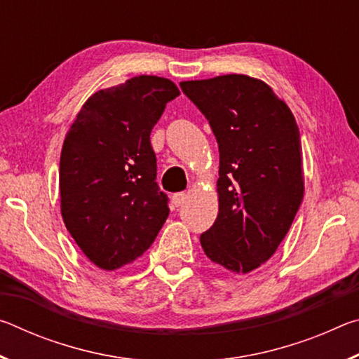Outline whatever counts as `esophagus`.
Here are the masks:
<instances>
[{
  "label": "esophagus",
  "mask_w": 359,
  "mask_h": 359,
  "mask_svg": "<svg viewBox=\"0 0 359 359\" xmlns=\"http://www.w3.org/2000/svg\"><path fill=\"white\" fill-rule=\"evenodd\" d=\"M185 199H187V193H184V191L172 194V204L175 205V208H179L180 204H184Z\"/></svg>",
  "instance_id": "esophagus-1"
}]
</instances>
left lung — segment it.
Here are the masks:
<instances>
[{"label": "left lung", "instance_id": "1", "mask_svg": "<svg viewBox=\"0 0 359 359\" xmlns=\"http://www.w3.org/2000/svg\"><path fill=\"white\" fill-rule=\"evenodd\" d=\"M209 120L220 151L218 215L201 234L208 258L236 274L266 263L302 203V151L294 115L266 82L226 74L180 82Z\"/></svg>", "mask_w": 359, "mask_h": 359}]
</instances>
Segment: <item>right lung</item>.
<instances>
[{
    "instance_id": "obj_1",
    "label": "right lung",
    "mask_w": 359,
    "mask_h": 359,
    "mask_svg": "<svg viewBox=\"0 0 359 359\" xmlns=\"http://www.w3.org/2000/svg\"><path fill=\"white\" fill-rule=\"evenodd\" d=\"M180 92L165 77L137 76L85 101L60 156L62 217L95 266L115 271L154 244L169 215L151 128Z\"/></svg>"
}]
</instances>
